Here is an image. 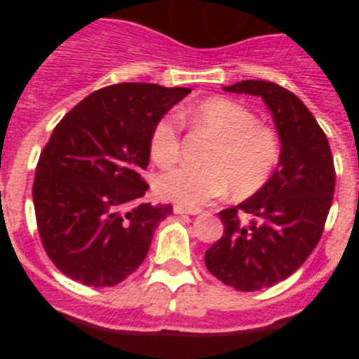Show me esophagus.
<instances>
[{
    "mask_svg": "<svg viewBox=\"0 0 359 359\" xmlns=\"http://www.w3.org/2000/svg\"><path fill=\"white\" fill-rule=\"evenodd\" d=\"M199 208H187L182 207V205H174V214H189V215H196L199 214Z\"/></svg>",
    "mask_w": 359,
    "mask_h": 359,
    "instance_id": "1",
    "label": "esophagus"
}]
</instances>
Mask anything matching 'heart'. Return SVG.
<instances>
[{"label": "heart", "instance_id": "obj_1", "mask_svg": "<svg viewBox=\"0 0 359 359\" xmlns=\"http://www.w3.org/2000/svg\"><path fill=\"white\" fill-rule=\"evenodd\" d=\"M196 129L215 140L208 152L207 167H177L161 174L156 182L158 194L165 199L198 208L223 196L230 185L236 196L253 194L261 189L280 158L277 133L257 123L252 111L230 98H207L183 111ZM182 122L176 115H165L154 123L149 151L154 163L170 167L180 158Z\"/></svg>", "mask_w": 359, "mask_h": 359}]
</instances>
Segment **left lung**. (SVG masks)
<instances>
[{
  "mask_svg": "<svg viewBox=\"0 0 359 359\" xmlns=\"http://www.w3.org/2000/svg\"><path fill=\"white\" fill-rule=\"evenodd\" d=\"M224 91L264 100L280 138V160L252 198L219 212L224 233L207 250L205 264L226 286L259 291L286 280L316 248L334 194V163L325 133L286 88L243 81ZM241 213L250 215L248 224Z\"/></svg>",
  "mask_w": 359,
  "mask_h": 359,
  "instance_id": "left-lung-1",
  "label": "left lung"
}]
</instances>
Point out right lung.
I'll return each mask as SVG.
<instances>
[{"instance_id": "add662e5", "label": "right lung", "mask_w": 359, "mask_h": 359, "mask_svg": "<svg viewBox=\"0 0 359 359\" xmlns=\"http://www.w3.org/2000/svg\"><path fill=\"white\" fill-rule=\"evenodd\" d=\"M189 93L145 82L106 86L57 123L32 196L44 252L66 277L109 287L144 262L154 230L172 212L170 205L142 203L149 138Z\"/></svg>"}]
</instances>
